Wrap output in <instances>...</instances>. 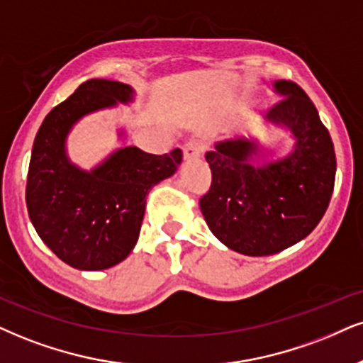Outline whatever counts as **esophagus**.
<instances>
[{"label": "esophagus", "instance_id": "esophagus-1", "mask_svg": "<svg viewBox=\"0 0 363 363\" xmlns=\"http://www.w3.org/2000/svg\"><path fill=\"white\" fill-rule=\"evenodd\" d=\"M182 150H183V156H185V160H194V158H199V156L203 153V145L200 141L190 140L183 145Z\"/></svg>", "mask_w": 363, "mask_h": 363}]
</instances>
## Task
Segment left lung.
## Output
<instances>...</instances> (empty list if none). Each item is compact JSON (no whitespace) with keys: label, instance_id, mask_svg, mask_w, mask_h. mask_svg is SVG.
<instances>
[{"label":"left lung","instance_id":"1","mask_svg":"<svg viewBox=\"0 0 363 363\" xmlns=\"http://www.w3.org/2000/svg\"><path fill=\"white\" fill-rule=\"evenodd\" d=\"M281 99L267 118L296 138L293 153L264 167L252 164L259 147L235 138L216 145L205 160L212 183L200 199L208 229L245 256H271L305 239L332 200L337 158L328 129L306 92L293 80H277Z\"/></svg>","mask_w":363,"mask_h":363}]
</instances>
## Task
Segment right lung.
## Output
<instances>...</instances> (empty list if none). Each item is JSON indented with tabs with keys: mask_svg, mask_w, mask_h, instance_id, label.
I'll return each instance as SVG.
<instances>
[{
	"mask_svg": "<svg viewBox=\"0 0 363 363\" xmlns=\"http://www.w3.org/2000/svg\"><path fill=\"white\" fill-rule=\"evenodd\" d=\"M131 92L116 80H87L53 107L35 136L26 177L30 220L52 252L75 269H107L128 257L138 242L147 191L182 161L180 147L150 155L128 146L92 173L69 163L64 143L75 121L129 101Z\"/></svg>",
	"mask_w": 363,
	"mask_h": 363,
	"instance_id": "right-lung-1",
	"label": "right lung"
}]
</instances>
